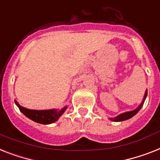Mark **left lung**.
<instances>
[{"label": "left lung", "mask_w": 160, "mask_h": 160, "mask_svg": "<svg viewBox=\"0 0 160 160\" xmlns=\"http://www.w3.org/2000/svg\"><path fill=\"white\" fill-rule=\"evenodd\" d=\"M147 97V89L145 90V95H144V98H143V100L141 102V103L139 105L138 107L136 108V109L132 110V111H129V112H123V113H121L119 114L118 116L115 117V118H110L109 119L112 122H122V121H126V120H128L130 118H132V117H134L137 112H138L140 110H141V107L143 106L144 104V102H145V98Z\"/></svg>", "instance_id": "left-lung-1"}]
</instances>
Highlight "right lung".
Listing matches in <instances>:
<instances>
[{
	"instance_id": "add662e5",
	"label": "right lung",
	"mask_w": 160,
	"mask_h": 160,
	"mask_svg": "<svg viewBox=\"0 0 160 160\" xmlns=\"http://www.w3.org/2000/svg\"><path fill=\"white\" fill-rule=\"evenodd\" d=\"M15 102L17 105V107L19 108V111L24 115H25L27 118L35 122L44 124V125H48V124H51V123L57 122L67 108V107L66 106L61 109H56V108L48 110L28 109L21 105H19V102L16 100H15Z\"/></svg>"
}]
</instances>
